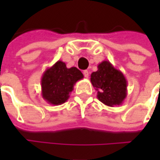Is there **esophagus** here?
<instances>
[{
  "mask_svg": "<svg viewBox=\"0 0 160 160\" xmlns=\"http://www.w3.org/2000/svg\"><path fill=\"white\" fill-rule=\"evenodd\" d=\"M83 74L86 78H88L89 77V72H88V70H84Z\"/></svg>",
  "mask_w": 160,
  "mask_h": 160,
  "instance_id": "esophagus-1",
  "label": "esophagus"
}]
</instances>
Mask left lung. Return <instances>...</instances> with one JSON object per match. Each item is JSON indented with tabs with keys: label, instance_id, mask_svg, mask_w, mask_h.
Returning <instances> with one entry per match:
<instances>
[{
	"label": "left lung",
	"instance_id": "8db88e82",
	"mask_svg": "<svg viewBox=\"0 0 160 160\" xmlns=\"http://www.w3.org/2000/svg\"><path fill=\"white\" fill-rule=\"evenodd\" d=\"M91 82L98 91V100L107 106L121 105L127 97V80L109 61L98 65V71L91 74Z\"/></svg>",
	"mask_w": 160,
	"mask_h": 160
}]
</instances>
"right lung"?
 Instances as JSON below:
<instances>
[{
  "instance_id": "right-lung-1",
  "label": "right lung",
  "mask_w": 160,
  "mask_h": 160,
  "mask_svg": "<svg viewBox=\"0 0 160 160\" xmlns=\"http://www.w3.org/2000/svg\"><path fill=\"white\" fill-rule=\"evenodd\" d=\"M83 73L75 67L68 68L66 63L57 61L48 68L41 78L42 97L53 105H60L69 98L77 81L83 79Z\"/></svg>"
}]
</instances>
